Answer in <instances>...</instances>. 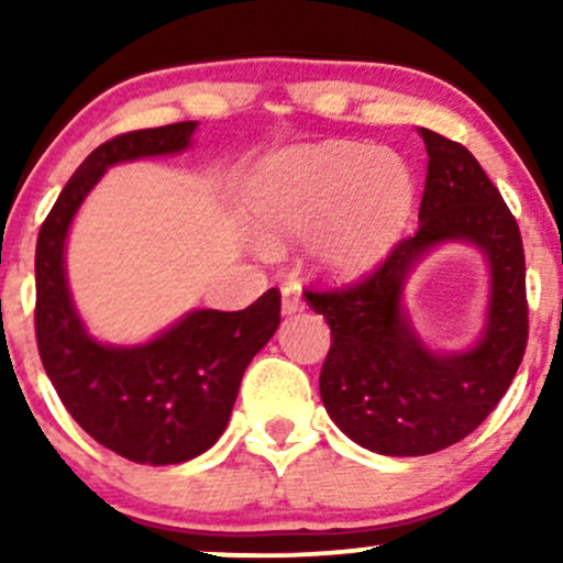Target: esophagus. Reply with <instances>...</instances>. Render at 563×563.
I'll return each mask as SVG.
<instances>
[{
  "instance_id": "34e87169",
  "label": "esophagus",
  "mask_w": 563,
  "mask_h": 563,
  "mask_svg": "<svg viewBox=\"0 0 563 563\" xmlns=\"http://www.w3.org/2000/svg\"><path fill=\"white\" fill-rule=\"evenodd\" d=\"M283 296V314H296L303 309V301H301V290L296 286H283L280 290Z\"/></svg>"
}]
</instances>
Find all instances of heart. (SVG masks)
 Instances as JSON below:
<instances>
[{"mask_svg":"<svg viewBox=\"0 0 563 563\" xmlns=\"http://www.w3.org/2000/svg\"><path fill=\"white\" fill-rule=\"evenodd\" d=\"M416 200V179L394 151L360 142L283 147L249 174L243 203L267 243L309 238L322 275L371 273L397 243Z\"/></svg>","mask_w":563,"mask_h":563,"instance_id":"1","label":"heart"}]
</instances>
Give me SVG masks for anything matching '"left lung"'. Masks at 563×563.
Masks as SVG:
<instances>
[{
	"label": "left lung",
	"instance_id": "obj_1",
	"mask_svg": "<svg viewBox=\"0 0 563 563\" xmlns=\"http://www.w3.org/2000/svg\"><path fill=\"white\" fill-rule=\"evenodd\" d=\"M418 232L354 288L312 294L331 325L320 397L360 448L394 457L431 455L479 426L519 371L527 346L525 249L497 187L463 145L431 129ZM471 244L488 267L483 331L463 350H434L415 328L404 290L431 250Z\"/></svg>",
	"mask_w": 563,
	"mask_h": 563
}]
</instances>
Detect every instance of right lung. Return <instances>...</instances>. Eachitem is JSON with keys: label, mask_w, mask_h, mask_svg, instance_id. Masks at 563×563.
<instances>
[{"label": "right lung", "mask_w": 563, "mask_h": 563, "mask_svg": "<svg viewBox=\"0 0 563 563\" xmlns=\"http://www.w3.org/2000/svg\"><path fill=\"white\" fill-rule=\"evenodd\" d=\"M196 129L198 121H179L95 147L57 196L36 241V344L44 371L95 442L142 466H174L214 448L245 367L280 325L277 288L241 312L190 309L140 344L100 341L76 307L66 245L84 200L115 164L185 153Z\"/></svg>", "instance_id": "right-lung-1"}]
</instances>
